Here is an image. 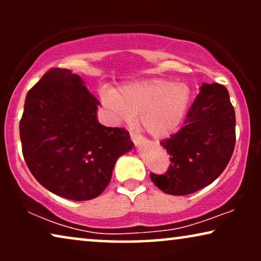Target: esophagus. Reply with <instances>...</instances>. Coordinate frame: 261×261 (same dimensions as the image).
Returning <instances> with one entry per match:
<instances>
[{
    "instance_id": "34e87169",
    "label": "esophagus",
    "mask_w": 261,
    "mask_h": 261,
    "mask_svg": "<svg viewBox=\"0 0 261 261\" xmlns=\"http://www.w3.org/2000/svg\"><path fill=\"white\" fill-rule=\"evenodd\" d=\"M130 139H132V141H133L135 145H139L141 142V140H142L140 135L135 134V133H133V132H130Z\"/></svg>"
}]
</instances>
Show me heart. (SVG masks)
Wrapping results in <instances>:
<instances>
[{"label": "heart", "instance_id": "obj_1", "mask_svg": "<svg viewBox=\"0 0 261 261\" xmlns=\"http://www.w3.org/2000/svg\"><path fill=\"white\" fill-rule=\"evenodd\" d=\"M190 88L183 82L164 78H144L121 87L105 96L106 105L117 119L138 122L153 138H166L183 122L190 103Z\"/></svg>", "mask_w": 261, "mask_h": 261}]
</instances>
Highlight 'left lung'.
<instances>
[{
	"mask_svg": "<svg viewBox=\"0 0 261 261\" xmlns=\"http://www.w3.org/2000/svg\"><path fill=\"white\" fill-rule=\"evenodd\" d=\"M171 156L165 174L149 173L165 194H194L212 184L229 163L235 146V112L219 83H203L179 132L160 142Z\"/></svg>",
	"mask_w": 261,
	"mask_h": 261,
	"instance_id": "obj_1",
	"label": "left lung"
}]
</instances>
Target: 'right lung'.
Instances as JSON below:
<instances>
[{
	"instance_id": "1",
	"label": "right lung",
	"mask_w": 261,
	"mask_h": 261,
	"mask_svg": "<svg viewBox=\"0 0 261 261\" xmlns=\"http://www.w3.org/2000/svg\"><path fill=\"white\" fill-rule=\"evenodd\" d=\"M98 99L67 69H51L27 92L20 121L24 162L35 179L72 201L97 197L116 160L134 144L123 128L98 122Z\"/></svg>"
}]
</instances>
